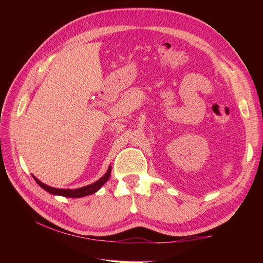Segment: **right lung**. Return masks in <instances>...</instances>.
<instances>
[{"label":"right lung","instance_id":"1","mask_svg":"<svg viewBox=\"0 0 263 263\" xmlns=\"http://www.w3.org/2000/svg\"><path fill=\"white\" fill-rule=\"evenodd\" d=\"M110 172H111V167L109 166L107 172L105 173V174L99 178L98 181L93 182L92 184H89V185L86 186H82L79 189H57V187H52V186H48L46 185L45 183H42L41 181L36 178L35 176L33 177V180L37 182V184L42 189L45 190L48 193L54 194V195H61V197H66V198H82V197H86V195H90L96 193L98 190L102 187L104 184L108 181V178L110 176Z\"/></svg>","mask_w":263,"mask_h":263}]
</instances>
